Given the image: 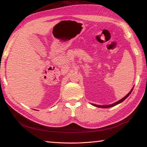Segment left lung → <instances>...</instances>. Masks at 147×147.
I'll use <instances>...</instances> for the list:
<instances>
[{"instance_id": "left-lung-1", "label": "left lung", "mask_w": 147, "mask_h": 147, "mask_svg": "<svg viewBox=\"0 0 147 147\" xmlns=\"http://www.w3.org/2000/svg\"><path fill=\"white\" fill-rule=\"evenodd\" d=\"M132 90L133 89H131V90L129 92V93L128 94H126V95L124 96V98H123L122 99H121L120 100H119V101H117V102H116L115 103H113V104H110V105H106V106H100V105H96V104H93V106H96V107H98V108H110V107H113V106H116V105H117L118 104H119V103H121V102H122L123 101H124V100H125V99L128 97V96L130 95V93H131V91H132Z\"/></svg>"}]
</instances>
